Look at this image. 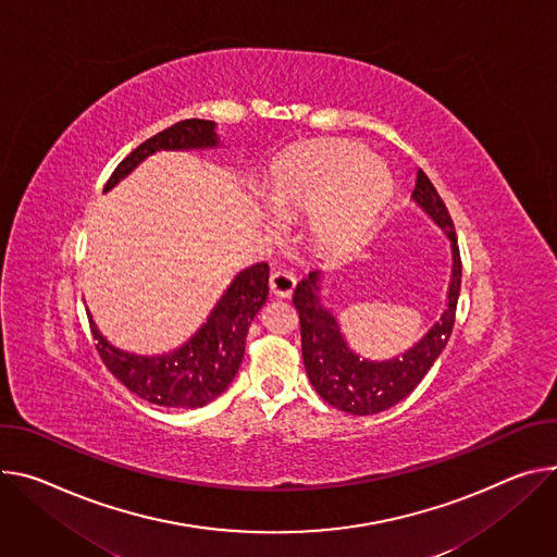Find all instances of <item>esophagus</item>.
<instances>
[{
    "label": "esophagus",
    "instance_id": "1",
    "mask_svg": "<svg viewBox=\"0 0 557 557\" xmlns=\"http://www.w3.org/2000/svg\"><path fill=\"white\" fill-rule=\"evenodd\" d=\"M271 293L277 297H290V293L295 290V277L288 271H273L271 280H269Z\"/></svg>",
    "mask_w": 557,
    "mask_h": 557
}]
</instances>
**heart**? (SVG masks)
<instances>
[{
	"label": "heart",
	"mask_w": 557,
	"mask_h": 557,
	"mask_svg": "<svg viewBox=\"0 0 557 557\" xmlns=\"http://www.w3.org/2000/svg\"><path fill=\"white\" fill-rule=\"evenodd\" d=\"M393 193V175L358 141L324 139L293 150L264 186L269 209L282 220L313 215V233L326 244L358 242L380 218Z\"/></svg>",
	"instance_id": "heart-1"
}]
</instances>
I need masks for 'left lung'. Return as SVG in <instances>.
Masks as SVG:
<instances>
[{
    "label": "left lung",
    "instance_id": "1",
    "mask_svg": "<svg viewBox=\"0 0 557 557\" xmlns=\"http://www.w3.org/2000/svg\"><path fill=\"white\" fill-rule=\"evenodd\" d=\"M413 199L446 231L453 248V275L448 286V305L442 320L401 358L386 362L360 360L344 342L339 326L331 311L320 301V273H309L293 293V305L299 315L301 331V358H305L307 375L318 395L331 404L333 409L350 416L382 413L399 399L413 393V388L429 373L433 362L444 350L458 309L460 284H462V260L458 237H455L453 220L442 201L440 193L420 169Z\"/></svg>",
    "mask_w": 557,
    "mask_h": 557
}]
</instances>
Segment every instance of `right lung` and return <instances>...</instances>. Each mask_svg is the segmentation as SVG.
Masks as SVG:
<instances>
[{
	"mask_svg": "<svg viewBox=\"0 0 557 557\" xmlns=\"http://www.w3.org/2000/svg\"><path fill=\"white\" fill-rule=\"evenodd\" d=\"M218 146L215 124L209 120H184L141 141L126 156L104 190H111L139 162L156 150H188ZM269 295V264L260 262L242 271L201 326L182 348L169 356H131L111 346L90 320L95 348L107 369L135 395L173 409H199L213 401L235 377L246 346V333L264 307Z\"/></svg>",
	"mask_w": 557,
	"mask_h": 557,
	"instance_id": "right-lung-1",
	"label": "right lung"
}]
</instances>
